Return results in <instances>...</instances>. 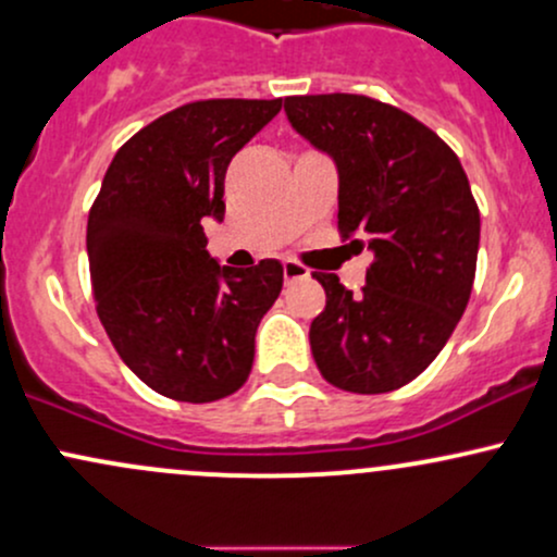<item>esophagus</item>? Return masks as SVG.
<instances>
[{"label": "esophagus", "mask_w": 557, "mask_h": 557, "mask_svg": "<svg viewBox=\"0 0 557 557\" xmlns=\"http://www.w3.org/2000/svg\"><path fill=\"white\" fill-rule=\"evenodd\" d=\"M283 277L288 280H307L309 277V269L304 264H298V261H283Z\"/></svg>", "instance_id": "34e87169"}]
</instances>
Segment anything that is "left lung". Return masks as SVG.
<instances>
[{"label":"left lung","instance_id":"obj_1","mask_svg":"<svg viewBox=\"0 0 557 557\" xmlns=\"http://www.w3.org/2000/svg\"><path fill=\"white\" fill-rule=\"evenodd\" d=\"M301 137L338 166V232L372 250L351 293L314 272L325 311L309 327L322 377L351 394L407 386L438 357L473 290L481 216L455 150L364 95L285 97Z\"/></svg>","mask_w":557,"mask_h":557}]
</instances>
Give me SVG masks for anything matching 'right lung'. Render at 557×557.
<instances>
[{
	"mask_svg": "<svg viewBox=\"0 0 557 557\" xmlns=\"http://www.w3.org/2000/svg\"><path fill=\"white\" fill-rule=\"evenodd\" d=\"M283 108L198 100L139 129L110 161L87 222L97 317L145 386L189 405L248 381L256 327L283 290V267L232 269L206 250L224 216V174Z\"/></svg>",
	"mask_w": 557,
	"mask_h": 557,
	"instance_id": "1",
	"label": "right lung"
}]
</instances>
